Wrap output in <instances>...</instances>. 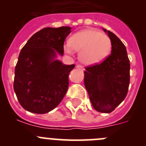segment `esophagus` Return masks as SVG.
Masks as SVG:
<instances>
[{"instance_id": "obj_1", "label": "esophagus", "mask_w": 146, "mask_h": 146, "mask_svg": "<svg viewBox=\"0 0 146 146\" xmlns=\"http://www.w3.org/2000/svg\"><path fill=\"white\" fill-rule=\"evenodd\" d=\"M76 68H77L78 69H79V70H81V71H83L84 70V68L82 67L81 65H77V66H76Z\"/></svg>"}]
</instances>
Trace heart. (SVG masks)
<instances>
[{"mask_svg": "<svg viewBox=\"0 0 146 146\" xmlns=\"http://www.w3.org/2000/svg\"><path fill=\"white\" fill-rule=\"evenodd\" d=\"M111 42L110 37L95 29H87L76 32L64 46L67 54L79 51V60L83 64L92 66L102 61L110 54Z\"/></svg>", "mask_w": 146, "mask_h": 146, "instance_id": "1", "label": "heart"}]
</instances>
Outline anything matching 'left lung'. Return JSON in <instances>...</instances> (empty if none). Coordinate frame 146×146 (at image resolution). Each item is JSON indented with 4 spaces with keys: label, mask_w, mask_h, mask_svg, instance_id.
<instances>
[{
    "label": "left lung",
    "mask_w": 146,
    "mask_h": 146,
    "mask_svg": "<svg viewBox=\"0 0 146 146\" xmlns=\"http://www.w3.org/2000/svg\"><path fill=\"white\" fill-rule=\"evenodd\" d=\"M111 54L101 64L85 68L84 83L92 107L102 113H110L126 97L130 82V61L126 46L110 31Z\"/></svg>",
    "instance_id": "8db88e82"
}]
</instances>
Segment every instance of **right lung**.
I'll return each instance as SVG.
<instances>
[{
    "mask_svg": "<svg viewBox=\"0 0 146 146\" xmlns=\"http://www.w3.org/2000/svg\"><path fill=\"white\" fill-rule=\"evenodd\" d=\"M70 27H46L36 32L23 47L15 69L13 88L20 105L28 111L46 114L59 104L68 88L75 65L56 60L64 55Z\"/></svg>",
    "mask_w": 146,
    "mask_h": 146,
    "instance_id": "1",
    "label": "right lung"
}]
</instances>
